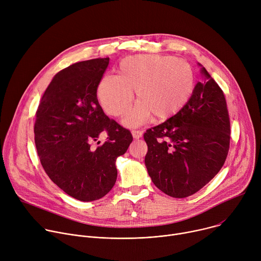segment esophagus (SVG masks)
<instances>
[{"mask_svg":"<svg viewBox=\"0 0 261 261\" xmlns=\"http://www.w3.org/2000/svg\"><path fill=\"white\" fill-rule=\"evenodd\" d=\"M131 133H132V136L134 139H139L142 136V132L138 131V130H133Z\"/></svg>","mask_w":261,"mask_h":261,"instance_id":"esophagus-1","label":"esophagus"}]
</instances>
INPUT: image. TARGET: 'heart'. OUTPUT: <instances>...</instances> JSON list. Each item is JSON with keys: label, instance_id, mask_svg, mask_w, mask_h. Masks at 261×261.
<instances>
[{"label": "heart", "instance_id": "obj_1", "mask_svg": "<svg viewBox=\"0 0 261 261\" xmlns=\"http://www.w3.org/2000/svg\"><path fill=\"white\" fill-rule=\"evenodd\" d=\"M119 75H105L97 88L101 107L111 117H121L133 100L137 102L122 123L136 128L153 116L167 120L188 104L195 88V72L190 64L172 56L137 55L125 58Z\"/></svg>", "mask_w": 261, "mask_h": 261}]
</instances>
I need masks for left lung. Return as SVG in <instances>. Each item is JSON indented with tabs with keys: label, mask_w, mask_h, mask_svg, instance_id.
I'll use <instances>...</instances> for the list:
<instances>
[{
	"label": "left lung",
	"mask_w": 261,
	"mask_h": 261,
	"mask_svg": "<svg viewBox=\"0 0 261 261\" xmlns=\"http://www.w3.org/2000/svg\"><path fill=\"white\" fill-rule=\"evenodd\" d=\"M201 73L204 81L196 84L188 104L143 134L148 175L158 189L175 198L204 187L220 171L229 150L225 96L204 67Z\"/></svg>",
	"instance_id": "obj_1"
}]
</instances>
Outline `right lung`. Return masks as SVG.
Returning a JSON list of instances; mask_svg holds the SVG:
<instances>
[{"label": "right lung", "instance_id": "add662e5", "mask_svg": "<svg viewBox=\"0 0 261 261\" xmlns=\"http://www.w3.org/2000/svg\"><path fill=\"white\" fill-rule=\"evenodd\" d=\"M108 64L109 58L93 59L58 72L36 113L35 144L42 167L59 188L81 201L100 199L113 189L116 160L133 140L129 130L104 114L97 99ZM103 130L108 140L93 148Z\"/></svg>", "mask_w": 261, "mask_h": 261}]
</instances>
